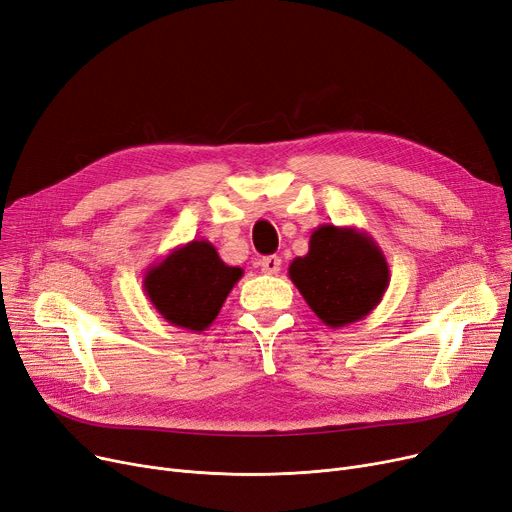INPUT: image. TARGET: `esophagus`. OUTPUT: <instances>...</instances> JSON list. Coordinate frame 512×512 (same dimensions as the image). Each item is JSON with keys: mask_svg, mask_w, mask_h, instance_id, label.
I'll return each instance as SVG.
<instances>
[{"mask_svg": "<svg viewBox=\"0 0 512 512\" xmlns=\"http://www.w3.org/2000/svg\"><path fill=\"white\" fill-rule=\"evenodd\" d=\"M259 265H261V272L263 274H278L280 272V267H282V259L278 257V255H270V257H263L261 261H259Z\"/></svg>", "mask_w": 512, "mask_h": 512, "instance_id": "34e87169", "label": "esophagus"}]
</instances>
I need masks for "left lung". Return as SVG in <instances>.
Returning a JSON list of instances; mask_svg holds the SVG:
<instances>
[{
	"mask_svg": "<svg viewBox=\"0 0 512 512\" xmlns=\"http://www.w3.org/2000/svg\"><path fill=\"white\" fill-rule=\"evenodd\" d=\"M288 276L326 326L344 328L380 305L390 267L367 232L321 224L309 238V253L290 263Z\"/></svg>",
	"mask_w": 512,
	"mask_h": 512,
	"instance_id": "8db88e82",
	"label": "left lung"
}]
</instances>
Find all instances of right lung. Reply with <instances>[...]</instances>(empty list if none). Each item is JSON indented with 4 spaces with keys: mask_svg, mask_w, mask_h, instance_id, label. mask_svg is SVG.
Masks as SVG:
<instances>
[{
    "mask_svg": "<svg viewBox=\"0 0 512 512\" xmlns=\"http://www.w3.org/2000/svg\"><path fill=\"white\" fill-rule=\"evenodd\" d=\"M240 278V267L226 265L209 240H191L151 265L143 288L168 324L203 332Z\"/></svg>",
    "mask_w": 512,
    "mask_h": 512,
    "instance_id": "obj_1",
    "label": "right lung"
}]
</instances>
